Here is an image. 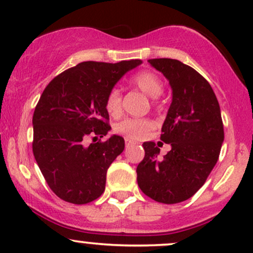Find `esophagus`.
<instances>
[{
  "mask_svg": "<svg viewBox=\"0 0 253 253\" xmlns=\"http://www.w3.org/2000/svg\"><path fill=\"white\" fill-rule=\"evenodd\" d=\"M132 144H133V141L126 139V148H129V146H131Z\"/></svg>",
  "mask_w": 253,
  "mask_h": 253,
  "instance_id": "obj_1",
  "label": "esophagus"
}]
</instances>
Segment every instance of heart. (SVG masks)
Listing matches in <instances>:
<instances>
[{"instance_id": "1", "label": "heart", "mask_w": 253, "mask_h": 253, "mask_svg": "<svg viewBox=\"0 0 253 253\" xmlns=\"http://www.w3.org/2000/svg\"><path fill=\"white\" fill-rule=\"evenodd\" d=\"M131 84L150 97L156 98L162 93L163 84L161 79L152 72H141L131 79ZM105 110L109 115L116 116L122 113V96L119 88H110L105 96ZM154 127V122L148 118H128L115 125V132L129 140H140L149 134Z\"/></svg>"}]
</instances>
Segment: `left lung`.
<instances>
[{"mask_svg":"<svg viewBox=\"0 0 253 253\" xmlns=\"http://www.w3.org/2000/svg\"><path fill=\"white\" fill-rule=\"evenodd\" d=\"M149 62L162 72L173 90L161 134L171 149L160 157L156 144L145 141L137 181L154 201L175 204L191 198L211 173L224 139L223 122L212 87L196 69L173 59Z\"/></svg>","mask_w":253,"mask_h":253,"instance_id":"obj_1","label":"left lung"}]
</instances>
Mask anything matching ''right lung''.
Returning a JSON list of instances; mask_svg holds the SVG:
<instances>
[{"instance_id": "1", "label": "right lung", "mask_w": 253, "mask_h": 253, "mask_svg": "<svg viewBox=\"0 0 253 253\" xmlns=\"http://www.w3.org/2000/svg\"><path fill=\"white\" fill-rule=\"evenodd\" d=\"M140 63L85 61L44 88L33 113L32 150L46 184L62 201L86 204L104 192L108 168L125 149L119 135L98 139L112 128L105 96ZM87 136L93 138L90 146Z\"/></svg>"}]
</instances>
